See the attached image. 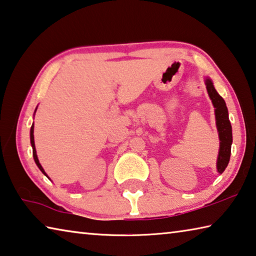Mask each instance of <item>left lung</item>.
I'll use <instances>...</instances> for the list:
<instances>
[{"label": "left lung", "mask_w": 256, "mask_h": 256, "mask_svg": "<svg viewBox=\"0 0 256 256\" xmlns=\"http://www.w3.org/2000/svg\"><path fill=\"white\" fill-rule=\"evenodd\" d=\"M206 88H208V96L214 108H216V120L218 132V139H220V150L216 162V168L218 173H223L230 160L231 154V144H232V128L229 120L228 108L226 106L224 100L218 94L214 85L208 77L205 78Z\"/></svg>", "instance_id": "1"}]
</instances>
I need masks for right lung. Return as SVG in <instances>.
<instances>
[{
  "label": "right lung",
  "mask_w": 256,
  "mask_h": 256,
  "mask_svg": "<svg viewBox=\"0 0 256 256\" xmlns=\"http://www.w3.org/2000/svg\"><path fill=\"white\" fill-rule=\"evenodd\" d=\"M30 144H32V147H33V157H34V160H35V163H36V165L38 166V168L40 170V171H42V173L44 174V176H46V171H44V170H43L42 165L40 164V162H38V155H36L35 142H34V124L32 125V128H30Z\"/></svg>",
  "instance_id": "obj_1"
}]
</instances>
